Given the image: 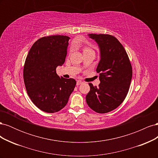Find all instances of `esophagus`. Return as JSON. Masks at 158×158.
<instances>
[{
	"instance_id": "34e87169",
	"label": "esophagus",
	"mask_w": 158,
	"mask_h": 158,
	"mask_svg": "<svg viewBox=\"0 0 158 158\" xmlns=\"http://www.w3.org/2000/svg\"><path fill=\"white\" fill-rule=\"evenodd\" d=\"M82 81H81V80H78L77 82H76V85H80V84H82Z\"/></svg>"
}]
</instances>
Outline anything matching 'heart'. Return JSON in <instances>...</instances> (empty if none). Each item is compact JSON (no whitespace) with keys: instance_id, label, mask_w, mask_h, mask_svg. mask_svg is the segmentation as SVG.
<instances>
[{"instance_id":"b5f03b06","label":"heart","mask_w":158,"mask_h":158,"mask_svg":"<svg viewBox=\"0 0 158 158\" xmlns=\"http://www.w3.org/2000/svg\"><path fill=\"white\" fill-rule=\"evenodd\" d=\"M90 51H93L92 49H91L90 47H89L88 46H85V45L83 46V52H84V53H85V52H90Z\"/></svg>"}]
</instances>
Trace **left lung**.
Returning a JSON list of instances; mask_svg holds the SVG:
<instances>
[{"mask_svg": "<svg viewBox=\"0 0 158 158\" xmlns=\"http://www.w3.org/2000/svg\"><path fill=\"white\" fill-rule=\"evenodd\" d=\"M97 43L100 60L96 69L100 84L90 90L86 103L94 111L106 113L118 107L125 100L132 79V69L127 52L115 37L108 34H88Z\"/></svg>", "mask_w": 158, "mask_h": 158, "instance_id": "8db88e82", "label": "left lung"}]
</instances>
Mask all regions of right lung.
Wrapping results in <instances>:
<instances>
[{
  "mask_svg": "<svg viewBox=\"0 0 158 158\" xmlns=\"http://www.w3.org/2000/svg\"><path fill=\"white\" fill-rule=\"evenodd\" d=\"M69 40L60 35L41 37L27 55L23 66L26 89L31 102L43 111H59L75 88L74 79L59 77L56 73L57 66L64 63Z\"/></svg>",
  "mask_w": 158,
  "mask_h": 158,
  "instance_id": "add662e5",
  "label": "right lung"
}]
</instances>
